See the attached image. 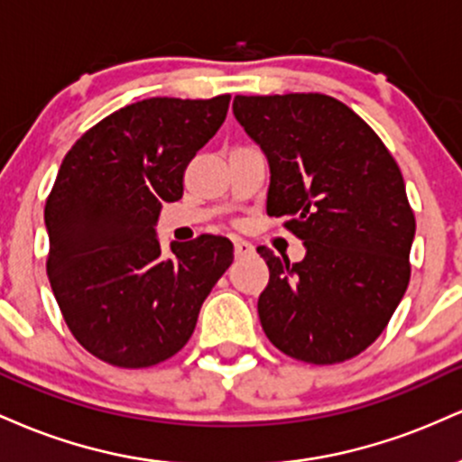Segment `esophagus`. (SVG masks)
I'll return each mask as SVG.
<instances>
[{
	"mask_svg": "<svg viewBox=\"0 0 462 462\" xmlns=\"http://www.w3.org/2000/svg\"><path fill=\"white\" fill-rule=\"evenodd\" d=\"M249 254H254L252 243L243 241V238H235V256L243 258V256H249Z\"/></svg>",
	"mask_w": 462,
	"mask_h": 462,
	"instance_id": "obj_1",
	"label": "esophagus"
}]
</instances>
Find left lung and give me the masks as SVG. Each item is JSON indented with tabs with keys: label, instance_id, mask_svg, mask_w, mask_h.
Segmentation results:
<instances>
[{
	"label": "left lung",
	"instance_id": "8db88e82",
	"mask_svg": "<svg viewBox=\"0 0 462 462\" xmlns=\"http://www.w3.org/2000/svg\"><path fill=\"white\" fill-rule=\"evenodd\" d=\"M238 124L261 145L272 182L269 217H286L304 261L258 247L269 284L258 317L286 356L334 365L365 352L411 280L415 215L380 136L321 93L236 95Z\"/></svg>",
	"mask_w": 462,
	"mask_h": 462
}]
</instances>
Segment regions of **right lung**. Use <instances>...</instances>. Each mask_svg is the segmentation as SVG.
Returning a JSON list of instances; mask_svg holds the SVG:
<instances>
[{
  "instance_id": "1",
  "label": "right lung",
  "mask_w": 462,
  "mask_h": 462,
  "mask_svg": "<svg viewBox=\"0 0 462 462\" xmlns=\"http://www.w3.org/2000/svg\"><path fill=\"white\" fill-rule=\"evenodd\" d=\"M230 95L150 97L108 115L67 152L45 204L47 278L69 330L93 356L143 369L187 346L235 258L226 236L171 243L156 221L184 169L221 128Z\"/></svg>"
}]
</instances>
